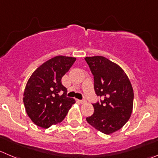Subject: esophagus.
Wrapping results in <instances>:
<instances>
[{
	"label": "esophagus",
	"instance_id": "34e87169",
	"mask_svg": "<svg viewBox=\"0 0 158 158\" xmlns=\"http://www.w3.org/2000/svg\"><path fill=\"white\" fill-rule=\"evenodd\" d=\"M78 102H80V103H85V102H86V101H85V99H81V100H78Z\"/></svg>",
	"mask_w": 158,
	"mask_h": 158
}]
</instances>
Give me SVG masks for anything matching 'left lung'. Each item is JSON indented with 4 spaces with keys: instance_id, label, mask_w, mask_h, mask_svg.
<instances>
[{
    "instance_id": "left-lung-1",
    "label": "left lung",
    "mask_w": 158,
    "mask_h": 158,
    "mask_svg": "<svg viewBox=\"0 0 158 158\" xmlns=\"http://www.w3.org/2000/svg\"><path fill=\"white\" fill-rule=\"evenodd\" d=\"M94 79V90L101 99L93 103L94 113L86 120L105 134L120 130L131 117L134 90L127 76L114 62L103 56L85 57Z\"/></svg>"
}]
</instances>
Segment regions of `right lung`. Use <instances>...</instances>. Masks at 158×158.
<instances>
[{
  "instance_id": "right-lung-1",
  "label": "right lung",
  "mask_w": 158,
  "mask_h": 158,
  "mask_svg": "<svg viewBox=\"0 0 158 158\" xmlns=\"http://www.w3.org/2000/svg\"><path fill=\"white\" fill-rule=\"evenodd\" d=\"M75 61L73 57L56 56L38 67L27 81L23 101L27 116L37 126L48 128L62 122L76 102L67 97L62 83Z\"/></svg>"
}]
</instances>
